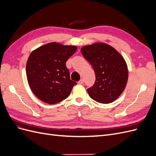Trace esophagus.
<instances>
[{
  "label": "esophagus",
  "instance_id": "1",
  "mask_svg": "<svg viewBox=\"0 0 156 156\" xmlns=\"http://www.w3.org/2000/svg\"><path fill=\"white\" fill-rule=\"evenodd\" d=\"M83 83H84V80L83 79H80V81H78V84H83Z\"/></svg>",
  "mask_w": 156,
  "mask_h": 156
}]
</instances>
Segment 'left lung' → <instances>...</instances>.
<instances>
[{"label":"left lung","instance_id":"left-lung-1","mask_svg":"<svg viewBox=\"0 0 156 156\" xmlns=\"http://www.w3.org/2000/svg\"><path fill=\"white\" fill-rule=\"evenodd\" d=\"M81 52L91 64L96 81L87 89L88 95L100 103H110L123 92L128 79L125 60L112 47L103 43L84 46Z\"/></svg>","mask_w":156,"mask_h":156}]
</instances>
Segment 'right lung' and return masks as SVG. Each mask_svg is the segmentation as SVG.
I'll return each mask as SVG.
<instances>
[{"instance_id":"add662e5","label":"right lung","mask_w":156,"mask_h":156,"mask_svg":"<svg viewBox=\"0 0 156 156\" xmlns=\"http://www.w3.org/2000/svg\"><path fill=\"white\" fill-rule=\"evenodd\" d=\"M76 50L75 46L53 42L30 53L26 66L27 80L40 100L55 104L68 97L77 83L70 79L66 62Z\"/></svg>"}]
</instances>
